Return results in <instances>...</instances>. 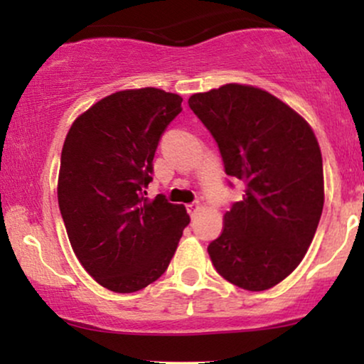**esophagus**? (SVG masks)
Instances as JSON below:
<instances>
[{"label":"esophagus","instance_id":"esophagus-1","mask_svg":"<svg viewBox=\"0 0 364 364\" xmlns=\"http://www.w3.org/2000/svg\"><path fill=\"white\" fill-rule=\"evenodd\" d=\"M186 208H188V214H190L191 217H195L200 210H202V205H200L198 202H193V203H188Z\"/></svg>","mask_w":364,"mask_h":364}]
</instances>
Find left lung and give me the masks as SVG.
Returning a JSON list of instances; mask_svg holds the SVG:
<instances>
[{"mask_svg": "<svg viewBox=\"0 0 364 364\" xmlns=\"http://www.w3.org/2000/svg\"><path fill=\"white\" fill-rule=\"evenodd\" d=\"M188 106L219 145L225 174L246 186L208 245L210 260L237 287L270 289L303 260L323 210L315 133L287 104L252 85L193 94Z\"/></svg>", "mask_w": 364, "mask_h": 364, "instance_id": "1", "label": "left lung"}]
</instances>
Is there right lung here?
<instances>
[{"mask_svg":"<svg viewBox=\"0 0 364 364\" xmlns=\"http://www.w3.org/2000/svg\"><path fill=\"white\" fill-rule=\"evenodd\" d=\"M183 99L161 89L121 90L73 121L61 150L58 203L83 269L114 292L157 281L190 215L164 195L149 200L154 156Z\"/></svg>","mask_w":364,"mask_h":364,"instance_id":"1","label":"right lung"}]
</instances>
